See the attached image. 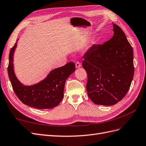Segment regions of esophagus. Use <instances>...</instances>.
Wrapping results in <instances>:
<instances>
[{
  "label": "esophagus",
  "instance_id": "1",
  "mask_svg": "<svg viewBox=\"0 0 146 146\" xmlns=\"http://www.w3.org/2000/svg\"><path fill=\"white\" fill-rule=\"evenodd\" d=\"M81 67V64L77 61V62L76 63V68H80Z\"/></svg>",
  "mask_w": 146,
  "mask_h": 146
}]
</instances>
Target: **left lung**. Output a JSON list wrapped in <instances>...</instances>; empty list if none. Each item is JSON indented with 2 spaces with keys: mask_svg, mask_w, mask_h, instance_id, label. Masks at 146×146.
Listing matches in <instances>:
<instances>
[{
  "mask_svg": "<svg viewBox=\"0 0 146 146\" xmlns=\"http://www.w3.org/2000/svg\"><path fill=\"white\" fill-rule=\"evenodd\" d=\"M113 36L93 45L83 55L88 74V95L95 104L113 105L129 91L134 75L133 51L122 30L115 24Z\"/></svg>",
  "mask_w": 146,
  "mask_h": 146,
  "instance_id": "obj_1",
  "label": "left lung"
}]
</instances>
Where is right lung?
<instances>
[{"label": "right lung", "mask_w": 146, "mask_h": 146, "mask_svg": "<svg viewBox=\"0 0 146 146\" xmlns=\"http://www.w3.org/2000/svg\"><path fill=\"white\" fill-rule=\"evenodd\" d=\"M10 52L8 74L13 89L19 99L29 107L38 109H49L56 107L64 96L65 82L76 70L73 62L52 70L47 77L32 85H24L16 76L13 66V56L17 42Z\"/></svg>", "instance_id": "add662e5"}]
</instances>
